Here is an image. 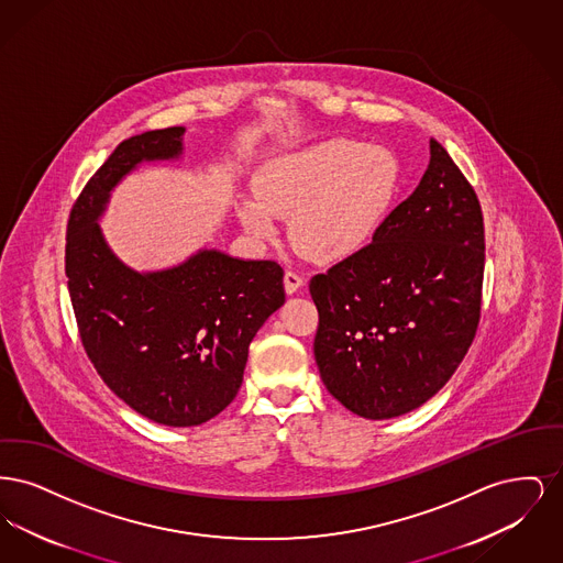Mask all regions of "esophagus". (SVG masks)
<instances>
[{"instance_id":"obj_1","label":"esophagus","mask_w":563,"mask_h":563,"mask_svg":"<svg viewBox=\"0 0 563 563\" xmlns=\"http://www.w3.org/2000/svg\"><path fill=\"white\" fill-rule=\"evenodd\" d=\"M301 285H303V276L301 274H297L294 269L285 272V291L287 294H297L301 289Z\"/></svg>"}]
</instances>
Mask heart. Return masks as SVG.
I'll return each instance as SVG.
<instances>
[{
  "instance_id": "heart-1",
  "label": "heart",
  "mask_w": 563,
  "mask_h": 563,
  "mask_svg": "<svg viewBox=\"0 0 563 563\" xmlns=\"http://www.w3.org/2000/svg\"><path fill=\"white\" fill-rule=\"evenodd\" d=\"M257 198L239 200L244 230L269 241L276 214L289 217L295 249L319 262H338L374 239L401 189V164L386 147L329 139L276 156L253 179Z\"/></svg>"
}]
</instances>
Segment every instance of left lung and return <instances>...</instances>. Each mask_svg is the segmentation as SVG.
Listing matches in <instances>:
<instances>
[{
	"instance_id": "8db88e82",
	"label": "left lung",
	"mask_w": 563,
	"mask_h": 563,
	"mask_svg": "<svg viewBox=\"0 0 563 563\" xmlns=\"http://www.w3.org/2000/svg\"><path fill=\"white\" fill-rule=\"evenodd\" d=\"M483 264L477 194L430 139L429 168L372 244L310 280L327 390L367 420L397 418L434 397L473 344Z\"/></svg>"
}]
</instances>
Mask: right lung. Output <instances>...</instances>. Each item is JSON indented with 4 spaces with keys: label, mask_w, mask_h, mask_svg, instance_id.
Returning <instances> with one entry per match:
<instances>
[{
    "label": "right lung",
    "mask_w": 563,
    "mask_h": 563,
    "mask_svg": "<svg viewBox=\"0 0 563 563\" xmlns=\"http://www.w3.org/2000/svg\"><path fill=\"white\" fill-rule=\"evenodd\" d=\"M184 126L122 141L86 184L67 223L65 274L81 344L103 382L143 418L186 429L239 395L249 344L285 303L283 268L198 249L139 272L109 246L99 219L115 186L145 162L184 156Z\"/></svg>",
    "instance_id": "1"
}]
</instances>
